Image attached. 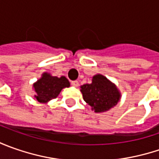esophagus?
Masks as SVG:
<instances>
[{"mask_svg": "<svg viewBox=\"0 0 159 159\" xmlns=\"http://www.w3.org/2000/svg\"><path fill=\"white\" fill-rule=\"evenodd\" d=\"M71 85L73 86V87H79V81H77V80H74V81H71Z\"/></svg>", "mask_w": 159, "mask_h": 159, "instance_id": "1", "label": "esophagus"}]
</instances>
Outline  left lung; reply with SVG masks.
Instances as JSON below:
<instances>
[{
  "mask_svg": "<svg viewBox=\"0 0 159 159\" xmlns=\"http://www.w3.org/2000/svg\"><path fill=\"white\" fill-rule=\"evenodd\" d=\"M83 99L95 112H106L116 106L121 98L117 86L102 74H95L92 83L80 86Z\"/></svg>",
  "mask_w": 159,
  "mask_h": 159,
  "instance_id": "1",
  "label": "left lung"
}]
</instances>
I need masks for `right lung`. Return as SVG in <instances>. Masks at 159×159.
I'll list each match as a JSON object with an SVG mask.
<instances>
[{
	"instance_id": "1",
	"label": "right lung",
	"mask_w": 159,
	"mask_h": 159,
	"mask_svg": "<svg viewBox=\"0 0 159 159\" xmlns=\"http://www.w3.org/2000/svg\"><path fill=\"white\" fill-rule=\"evenodd\" d=\"M70 87V81L66 77L52 76L48 72L41 74L40 79L34 83L35 95L34 97L40 103H48L54 98H57L62 89Z\"/></svg>"
}]
</instances>
